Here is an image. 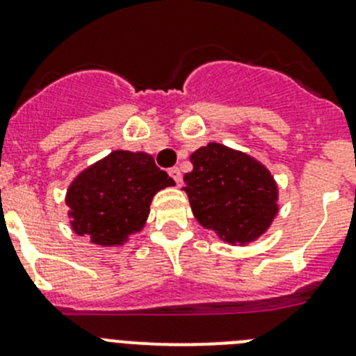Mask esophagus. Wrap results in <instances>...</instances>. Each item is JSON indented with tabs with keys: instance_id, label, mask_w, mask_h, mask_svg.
<instances>
[{
	"instance_id": "esophagus-1",
	"label": "esophagus",
	"mask_w": 356,
	"mask_h": 356,
	"mask_svg": "<svg viewBox=\"0 0 356 356\" xmlns=\"http://www.w3.org/2000/svg\"><path fill=\"white\" fill-rule=\"evenodd\" d=\"M169 175H171V178L176 181V184H180V181H181L180 168H171V169H169Z\"/></svg>"
}]
</instances>
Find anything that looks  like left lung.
<instances>
[{
    "label": "left lung",
    "mask_w": 356,
    "mask_h": 356,
    "mask_svg": "<svg viewBox=\"0 0 356 356\" xmlns=\"http://www.w3.org/2000/svg\"><path fill=\"white\" fill-rule=\"evenodd\" d=\"M184 176L191 209L200 225L228 244H248L271 226L278 213V187L253 156L210 143L191 155Z\"/></svg>",
    "instance_id": "8db88e82"
}]
</instances>
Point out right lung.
<instances>
[{"instance_id": "right-lung-1", "label": "right lung", "mask_w": 356, "mask_h": 356, "mask_svg": "<svg viewBox=\"0 0 356 356\" xmlns=\"http://www.w3.org/2000/svg\"><path fill=\"white\" fill-rule=\"evenodd\" d=\"M171 185L175 180L151 155L112 151L69 185L72 229L99 246H119L143 229L153 196Z\"/></svg>"}]
</instances>
